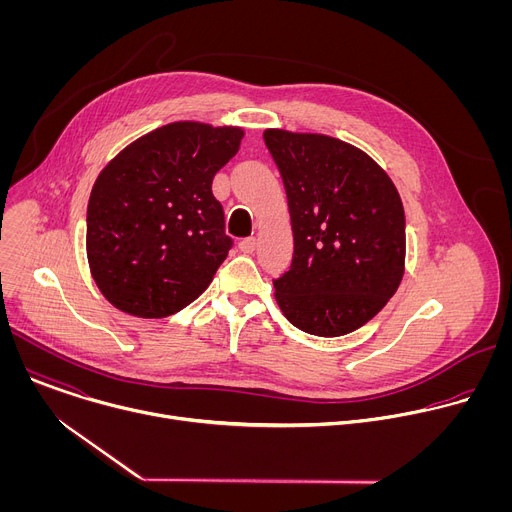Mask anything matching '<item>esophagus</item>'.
Instances as JSON below:
<instances>
[{"mask_svg":"<svg viewBox=\"0 0 512 512\" xmlns=\"http://www.w3.org/2000/svg\"><path fill=\"white\" fill-rule=\"evenodd\" d=\"M255 247H257V241H255V237L243 239V241L239 243V251H241V253H245V255L253 253V251H255Z\"/></svg>","mask_w":512,"mask_h":512,"instance_id":"1","label":"esophagus"}]
</instances>
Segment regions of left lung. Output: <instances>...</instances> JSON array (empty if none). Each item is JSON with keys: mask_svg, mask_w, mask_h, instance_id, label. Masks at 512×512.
<instances>
[{"mask_svg": "<svg viewBox=\"0 0 512 512\" xmlns=\"http://www.w3.org/2000/svg\"><path fill=\"white\" fill-rule=\"evenodd\" d=\"M283 178L294 259L275 300L296 328L344 336L373 320L405 273V212L387 172L354 145L322 135L265 129Z\"/></svg>", "mask_w": 512, "mask_h": 512, "instance_id": "obj_1", "label": "left lung"}]
</instances>
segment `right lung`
Wrapping results in <instances>:
<instances>
[{"label":"right lung","mask_w":512,"mask_h":512,"mask_svg":"<svg viewBox=\"0 0 512 512\" xmlns=\"http://www.w3.org/2000/svg\"><path fill=\"white\" fill-rule=\"evenodd\" d=\"M243 135L233 125L176 121L141 135L101 170L87 208V259L117 310L166 318L210 285L233 245L212 178Z\"/></svg>","instance_id":"add662e5"}]
</instances>
